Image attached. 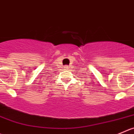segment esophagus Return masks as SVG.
<instances>
[{"instance_id": "obj_1", "label": "esophagus", "mask_w": 134, "mask_h": 134, "mask_svg": "<svg viewBox=\"0 0 134 134\" xmlns=\"http://www.w3.org/2000/svg\"><path fill=\"white\" fill-rule=\"evenodd\" d=\"M65 69L66 70H68L69 69V66H68V65H65Z\"/></svg>"}]
</instances>
